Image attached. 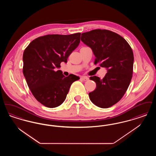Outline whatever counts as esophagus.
Wrapping results in <instances>:
<instances>
[{
	"label": "esophagus",
	"instance_id": "1",
	"mask_svg": "<svg viewBox=\"0 0 156 156\" xmlns=\"http://www.w3.org/2000/svg\"><path fill=\"white\" fill-rule=\"evenodd\" d=\"M81 80H82L83 81H87L89 80V78L88 76H82Z\"/></svg>",
	"mask_w": 156,
	"mask_h": 156
}]
</instances>
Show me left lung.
<instances>
[{"label": "left lung", "mask_w": 156, "mask_h": 156, "mask_svg": "<svg viewBox=\"0 0 156 156\" xmlns=\"http://www.w3.org/2000/svg\"><path fill=\"white\" fill-rule=\"evenodd\" d=\"M81 41L91 48L94 64L106 68L108 73L102 80L90 76L97 87L89 93L92 102L102 108H108L122 98L131 81L134 56L126 40L110 30L95 29L81 34Z\"/></svg>", "instance_id": "obj_1"}]
</instances>
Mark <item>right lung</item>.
<instances>
[{
    "instance_id": "1",
    "label": "right lung",
    "mask_w": 156,
    "mask_h": 156,
    "mask_svg": "<svg viewBox=\"0 0 156 156\" xmlns=\"http://www.w3.org/2000/svg\"><path fill=\"white\" fill-rule=\"evenodd\" d=\"M81 33L48 34L33 40L23 52V73L27 85L40 103L50 108L65 101L69 88L80 80L74 75L65 76L59 68L80 43Z\"/></svg>"
}]
</instances>
